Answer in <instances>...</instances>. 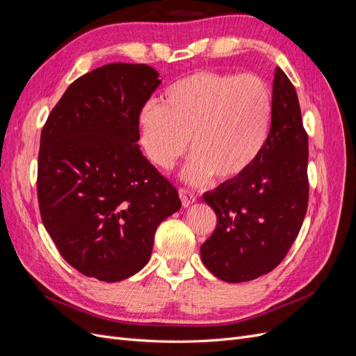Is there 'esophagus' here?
<instances>
[{
  "mask_svg": "<svg viewBox=\"0 0 356 356\" xmlns=\"http://www.w3.org/2000/svg\"><path fill=\"white\" fill-rule=\"evenodd\" d=\"M178 193H179V197H181V202H182V207H184V208L190 207L191 203L196 202V195H195V193H191L190 190L179 188Z\"/></svg>",
  "mask_w": 356,
  "mask_h": 356,
  "instance_id": "1",
  "label": "esophagus"
}]
</instances>
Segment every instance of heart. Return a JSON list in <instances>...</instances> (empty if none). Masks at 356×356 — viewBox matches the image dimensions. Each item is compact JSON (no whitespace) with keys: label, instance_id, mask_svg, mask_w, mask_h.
Listing matches in <instances>:
<instances>
[{"label":"heart","instance_id":"heart-1","mask_svg":"<svg viewBox=\"0 0 356 356\" xmlns=\"http://www.w3.org/2000/svg\"><path fill=\"white\" fill-rule=\"evenodd\" d=\"M272 95L255 75L197 71L166 89L163 106L147 104L139 113L145 154L160 169H172L191 149L184 178L195 184L211 175L221 182L243 177L267 143Z\"/></svg>","mask_w":356,"mask_h":356}]
</instances>
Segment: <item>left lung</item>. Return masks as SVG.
<instances>
[{
    "mask_svg": "<svg viewBox=\"0 0 356 356\" xmlns=\"http://www.w3.org/2000/svg\"><path fill=\"white\" fill-rule=\"evenodd\" d=\"M307 159L297 92L275 68L272 124L261 156L243 177L203 195L217 213V227L200 246L212 275L230 284L246 282L284 260L307 211Z\"/></svg>",
    "mask_w": 356,
    "mask_h": 356,
    "instance_id": "1",
    "label": "left lung"
}]
</instances>
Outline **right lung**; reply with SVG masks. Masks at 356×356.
Listing matches in <instances>:
<instances>
[{"label": "right lung", "mask_w": 356, "mask_h": 356, "mask_svg": "<svg viewBox=\"0 0 356 356\" xmlns=\"http://www.w3.org/2000/svg\"><path fill=\"white\" fill-rule=\"evenodd\" d=\"M160 83L144 63L96 68L70 86L41 132L42 224L68 264L104 282L141 270L159 224L181 208L138 144L139 113Z\"/></svg>", "instance_id": "right-lung-1"}]
</instances>
